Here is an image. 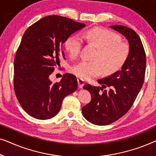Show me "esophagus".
Listing matches in <instances>:
<instances>
[{
    "instance_id": "34e87169",
    "label": "esophagus",
    "mask_w": 156,
    "mask_h": 156,
    "mask_svg": "<svg viewBox=\"0 0 156 156\" xmlns=\"http://www.w3.org/2000/svg\"><path fill=\"white\" fill-rule=\"evenodd\" d=\"M77 82H78V86H79V87H80V88H82L83 86H84V84H85L84 81L82 80V79H80V78L77 79Z\"/></svg>"
}]
</instances>
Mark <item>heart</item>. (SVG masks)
I'll use <instances>...</instances> for the list:
<instances>
[{"label":"heart","mask_w":156,"mask_h":156,"mask_svg":"<svg viewBox=\"0 0 156 156\" xmlns=\"http://www.w3.org/2000/svg\"><path fill=\"white\" fill-rule=\"evenodd\" d=\"M86 38L97 49L92 59L83 61L71 68V72L82 80H89L99 76L104 71L112 74L120 69L127 60L129 48L121 42L120 37L108 30L94 27L84 32ZM82 40L80 36L72 35L65 42V48L72 58H77L82 48Z\"/></svg>","instance_id":"b5f03b06"}]
</instances>
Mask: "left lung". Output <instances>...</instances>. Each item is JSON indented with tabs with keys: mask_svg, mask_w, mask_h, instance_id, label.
Segmentation results:
<instances>
[{
	"mask_svg": "<svg viewBox=\"0 0 156 156\" xmlns=\"http://www.w3.org/2000/svg\"><path fill=\"white\" fill-rule=\"evenodd\" d=\"M110 27L127 38L129 54L121 70L98 80L101 87L89 84L83 87L91 96V101L82 108L83 116L99 126L110 124L126 114L144 84L146 73V53L138 34L123 25Z\"/></svg>",
	"mask_w": 156,
	"mask_h": 156,
	"instance_id": "obj_1",
	"label": "left lung"
}]
</instances>
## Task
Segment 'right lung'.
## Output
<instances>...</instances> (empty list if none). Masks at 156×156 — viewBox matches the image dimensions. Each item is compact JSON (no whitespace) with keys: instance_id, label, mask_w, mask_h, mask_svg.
Segmentation results:
<instances>
[{"instance_id":"right-lung-1","label":"right lung","mask_w":156,"mask_h":156,"mask_svg":"<svg viewBox=\"0 0 156 156\" xmlns=\"http://www.w3.org/2000/svg\"><path fill=\"white\" fill-rule=\"evenodd\" d=\"M85 24L59 16H48L25 32L14 60V90L22 108L33 118L45 120L58 114L66 96L77 89L74 74L59 82L50 75L65 59L63 44Z\"/></svg>"}]
</instances>
